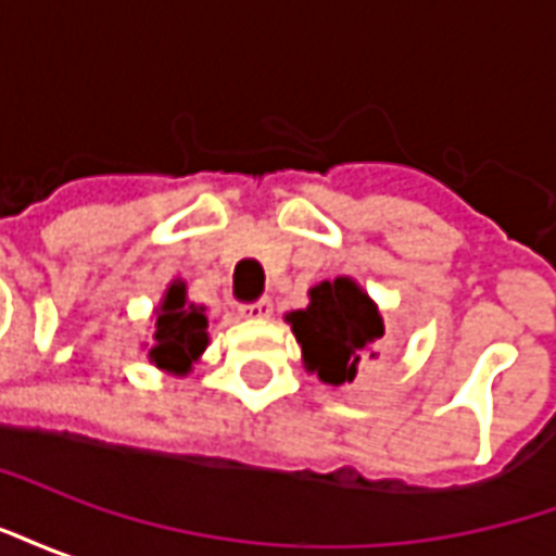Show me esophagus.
Listing matches in <instances>:
<instances>
[{
  "mask_svg": "<svg viewBox=\"0 0 556 556\" xmlns=\"http://www.w3.org/2000/svg\"><path fill=\"white\" fill-rule=\"evenodd\" d=\"M238 313H241V318H270V313H274V303L267 301V298H262V301L243 303Z\"/></svg>",
  "mask_w": 556,
  "mask_h": 556,
  "instance_id": "esophagus-1",
  "label": "esophagus"
}]
</instances>
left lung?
I'll return each instance as SVG.
<instances>
[{"instance_id":"1","label":"left lung","mask_w":556,"mask_h":556,"mask_svg":"<svg viewBox=\"0 0 556 556\" xmlns=\"http://www.w3.org/2000/svg\"><path fill=\"white\" fill-rule=\"evenodd\" d=\"M303 354V369L325 384H351L363 363L378 357L384 318L351 277L325 279L309 289V303L286 315Z\"/></svg>"}]
</instances>
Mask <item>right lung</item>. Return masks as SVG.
Segmentation results:
<instances>
[{
  "instance_id": "right-lung-1",
  "label": "right lung",
  "mask_w": 556,
  "mask_h": 556,
  "mask_svg": "<svg viewBox=\"0 0 556 556\" xmlns=\"http://www.w3.org/2000/svg\"><path fill=\"white\" fill-rule=\"evenodd\" d=\"M207 349V315L205 306L187 303V286L175 279L163 303L157 306V327L154 345L148 351V361L157 369L172 375H187L193 363Z\"/></svg>"
}]
</instances>
